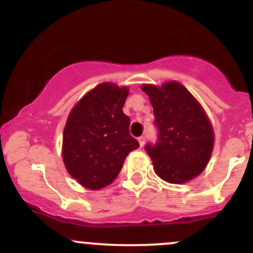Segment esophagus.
Wrapping results in <instances>:
<instances>
[{"mask_svg":"<svg viewBox=\"0 0 253 253\" xmlns=\"http://www.w3.org/2000/svg\"><path fill=\"white\" fill-rule=\"evenodd\" d=\"M138 142H139V145H141V147H143V145H144V142H145V137L144 136L139 137Z\"/></svg>","mask_w":253,"mask_h":253,"instance_id":"obj_1","label":"esophagus"}]
</instances>
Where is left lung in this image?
<instances>
[{
    "label": "left lung",
    "mask_w": 253,
    "mask_h": 253,
    "mask_svg": "<svg viewBox=\"0 0 253 253\" xmlns=\"http://www.w3.org/2000/svg\"><path fill=\"white\" fill-rule=\"evenodd\" d=\"M158 129L155 143L144 149L159 177L170 183H183L207 167L213 150V128L206 112L192 94L177 82L160 88L145 84Z\"/></svg>",
    "instance_id": "8db88e82"
}]
</instances>
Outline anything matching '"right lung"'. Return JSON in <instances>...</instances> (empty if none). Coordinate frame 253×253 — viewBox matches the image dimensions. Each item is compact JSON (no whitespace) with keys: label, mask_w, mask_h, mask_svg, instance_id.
I'll return each mask as SVG.
<instances>
[{"label":"right lung","mask_w":253,"mask_h":253,"mask_svg":"<svg viewBox=\"0 0 253 253\" xmlns=\"http://www.w3.org/2000/svg\"><path fill=\"white\" fill-rule=\"evenodd\" d=\"M127 95L125 86L99 84L78 101L66 122V169L89 190L110 185L129 152L139 147L129 134V117L122 111Z\"/></svg>","instance_id":"1"}]
</instances>
